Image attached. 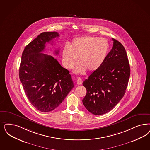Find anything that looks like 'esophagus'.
I'll return each instance as SVG.
<instances>
[{
	"label": "esophagus",
	"mask_w": 150,
	"mask_h": 150,
	"mask_svg": "<svg viewBox=\"0 0 150 150\" xmlns=\"http://www.w3.org/2000/svg\"><path fill=\"white\" fill-rule=\"evenodd\" d=\"M83 83V80L81 78H78L77 79V83L78 85H81Z\"/></svg>",
	"instance_id": "esophagus-1"
}]
</instances>
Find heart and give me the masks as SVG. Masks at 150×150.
<instances>
[{
    "label": "heart",
    "mask_w": 150,
    "mask_h": 150,
    "mask_svg": "<svg viewBox=\"0 0 150 150\" xmlns=\"http://www.w3.org/2000/svg\"><path fill=\"white\" fill-rule=\"evenodd\" d=\"M109 47L103 38L90 35L76 38L62 50L63 64L67 69H72L78 62L80 64L74 69L75 73L94 72L105 62Z\"/></svg>",
    "instance_id": "b5f03b06"
}]
</instances>
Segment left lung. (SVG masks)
Masks as SVG:
<instances>
[{"label":"left lung","mask_w":150,"mask_h":150,"mask_svg":"<svg viewBox=\"0 0 150 150\" xmlns=\"http://www.w3.org/2000/svg\"><path fill=\"white\" fill-rule=\"evenodd\" d=\"M112 40L113 47L101 67L83 83L87 91L83 104L95 115L114 109L124 97L129 83L130 67L126 52L121 42Z\"/></svg>","instance_id":"left-lung-1"}]
</instances>
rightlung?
Here are the masks:
<instances>
[{"mask_svg": "<svg viewBox=\"0 0 150 150\" xmlns=\"http://www.w3.org/2000/svg\"><path fill=\"white\" fill-rule=\"evenodd\" d=\"M59 36L55 31L42 33L26 45L21 56V83L30 103L44 112L56 109L74 88L67 69L54 57L41 53L47 42ZM59 52V49L55 52Z\"/></svg>", "mask_w": 150, "mask_h": 150, "instance_id": "right-lung-1", "label": "right lung"}]
</instances>
